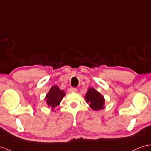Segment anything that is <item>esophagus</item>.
Segmentation results:
<instances>
[{
    "mask_svg": "<svg viewBox=\"0 0 151 151\" xmlns=\"http://www.w3.org/2000/svg\"><path fill=\"white\" fill-rule=\"evenodd\" d=\"M78 91V89L76 88H70L68 89V92L72 93V92H77Z\"/></svg>",
    "mask_w": 151,
    "mask_h": 151,
    "instance_id": "obj_1",
    "label": "esophagus"
}]
</instances>
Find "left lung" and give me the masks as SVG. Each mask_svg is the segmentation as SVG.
<instances>
[{"label":"left lung","instance_id":"obj_1","mask_svg":"<svg viewBox=\"0 0 151 151\" xmlns=\"http://www.w3.org/2000/svg\"><path fill=\"white\" fill-rule=\"evenodd\" d=\"M84 99L87 103L89 104L90 107L95 111L104 108L105 99L104 96L93 88H88Z\"/></svg>","mask_w":151,"mask_h":151}]
</instances>
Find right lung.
Masks as SVG:
<instances>
[{"instance_id":"add662e5","label":"right lung","mask_w":151,"mask_h":151,"mask_svg":"<svg viewBox=\"0 0 151 151\" xmlns=\"http://www.w3.org/2000/svg\"><path fill=\"white\" fill-rule=\"evenodd\" d=\"M65 95L64 90H61L58 86L54 85L50 88L44 100H45L47 106L51 108V111H54L55 108L60 105Z\"/></svg>"}]
</instances>
